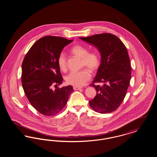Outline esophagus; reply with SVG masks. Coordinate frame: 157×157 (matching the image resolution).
Listing matches in <instances>:
<instances>
[{"mask_svg":"<svg viewBox=\"0 0 157 157\" xmlns=\"http://www.w3.org/2000/svg\"><path fill=\"white\" fill-rule=\"evenodd\" d=\"M73 88H74V90H81V89H82V87H79V86H74V87H73Z\"/></svg>","mask_w":157,"mask_h":157,"instance_id":"esophagus-1","label":"esophagus"}]
</instances>
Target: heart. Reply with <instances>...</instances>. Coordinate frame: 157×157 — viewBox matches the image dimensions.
<instances>
[{
    "label": "heart",
    "instance_id": "b5f03b06",
    "mask_svg": "<svg viewBox=\"0 0 157 157\" xmlns=\"http://www.w3.org/2000/svg\"><path fill=\"white\" fill-rule=\"evenodd\" d=\"M71 53L81 58V67H88L92 72L96 71L100 65V57L98 53L95 52H88L87 48L82 45H74L71 49ZM57 62L61 71L67 69V59L64 53H60L59 55ZM87 68H83L79 71L70 72L65 77L66 82L69 85L76 86L83 85L91 78L90 71Z\"/></svg>",
    "mask_w": 157,
    "mask_h": 157
}]
</instances>
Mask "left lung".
I'll use <instances>...</instances> for the list:
<instances>
[{
  "mask_svg": "<svg viewBox=\"0 0 157 157\" xmlns=\"http://www.w3.org/2000/svg\"><path fill=\"white\" fill-rule=\"evenodd\" d=\"M79 38L97 48L101 56V65L92 82L104 85H90L95 88L97 95L90 101V105L101 113L114 111L125 97L131 78L127 48L118 37L108 33Z\"/></svg>",
  "mask_w": 157,
  "mask_h": 157,
  "instance_id": "8db88e82",
  "label": "left lung"
}]
</instances>
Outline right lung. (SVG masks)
<instances>
[{
	"label": "right lung",
	"instance_id": "obj_1",
	"mask_svg": "<svg viewBox=\"0 0 157 157\" xmlns=\"http://www.w3.org/2000/svg\"><path fill=\"white\" fill-rule=\"evenodd\" d=\"M72 41L53 36L42 37L32 45L23 61L21 79L25 94L32 106L45 116L58 113L74 91L71 85L52 88L62 83L57 59L63 48Z\"/></svg>",
	"mask_w": 157,
	"mask_h": 157
}]
</instances>
